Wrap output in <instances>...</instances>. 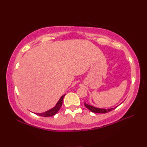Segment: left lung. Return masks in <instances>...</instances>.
Instances as JSON below:
<instances>
[{"label": "left lung", "mask_w": 147, "mask_h": 147, "mask_svg": "<svg viewBox=\"0 0 147 147\" xmlns=\"http://www.w3.org/2000/svg\"><path fill=\"white\" fill-rule=\"evenodd\" d=\"M85 107L88 109H89V110L90 111H92V112H95V113H104V114H105V113H107V112H110V111H112V110H114V109H115L117 107H114V108H111V109H100V108H97V107H93V106H92V105H88V104H87L86 103H85ZM119 106V105H118Z\"/></svg>", "instance_id": "obj_1"}]
</instances>
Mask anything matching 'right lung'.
<instances>
[{
	"label": "right lung",
	"instance_id": "obj_1",
	"mask_svg": "<svg viewBox=\"0 0 147 147\" xmlns=\"http://www.w3.org/2000/svg\"><path fill=\"white\" fill-rule=\"evenodd\" d=\"M64 96L65 95H62L61 96L54 107H53L52 109H50V110L46 111L45 112H43V113H37V114L35 113V114L38 115H40V116H43V117H50V116H52V115H54L55 114H57V112L59 111V110L60 109L61 107L62 106V100H63Z\"/></svg>",
	"mask_w": 147,
	"mask_h": 147
}]
</instances>
